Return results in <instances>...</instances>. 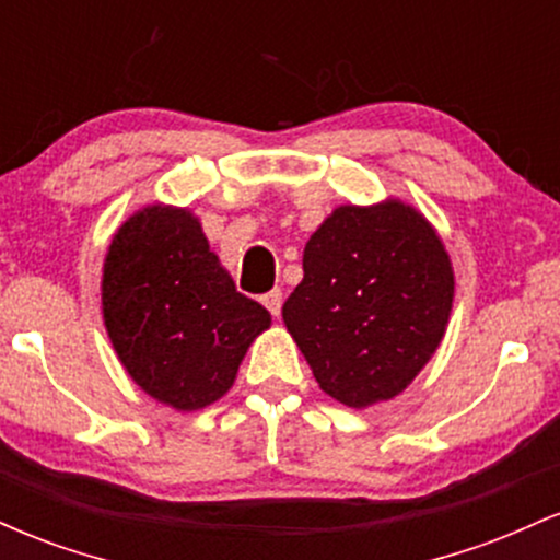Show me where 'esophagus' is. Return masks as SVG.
Instances as JSON below:
<instances>
[{
  "mask_svg": "<svg viewBox=\"0 0 560 560\" xmlns=\"http://www.w3.org/2000/svg\"><path fill=\"white\" fill-rule=\"evenodd\" d=\"M262 305L268 307V313H271V316H279L281 313V289H271V292L268 294H262Z\"/></svg>",
  "mask_w": 560,
  "mask_h": 560,
  "instance_id": "obj_1",
  "label": "esophagus"
}]
</instances>
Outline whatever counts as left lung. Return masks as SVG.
<instances>
[{
  "label": "left lung",
  "mask_w": 560,
  "mask_h": 560,
  "mask_svg": "<svg viewBox=\"0 0 560 560\" xmlns=\"http://www.w3.org/2000/svg\"><path fill=\"white\" fill-rule=\"evenodd\" d=\"M281 307L318 387L347 408L392 400L445 337L453 262L413 205H342L305 244Z\"/></svg>",
  "instance_id": "8db88e82"
}]
</instances>
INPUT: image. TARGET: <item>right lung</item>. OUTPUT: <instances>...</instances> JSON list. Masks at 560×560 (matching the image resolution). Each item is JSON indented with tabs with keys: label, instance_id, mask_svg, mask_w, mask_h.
Returning <instances> with one entry per match:
<instances>
[{
	"label": "right lung",
	"instance_id": "add662e5",
	"mask_svg": "<svg viewBox=\"0 0 560 560\" xmlns=\"http://www.w3.org/2000/svg\"><path fill=\"white\" fill-rule=\"evenodd\" d=\"M102 316L128 376L176 410L221 400L247 347L271 326L260 302L236 292L199 218L173 205H147L115 231Z\"/></svg>",
	"mask_w": 560,
	"mask_h": 560
}]
</instances>
